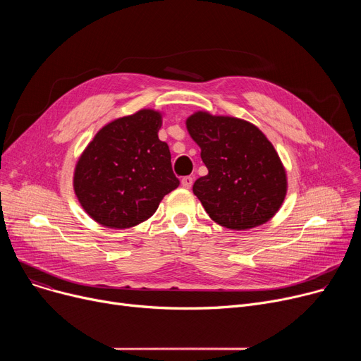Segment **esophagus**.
Returning a JSON list of instances; mask_svg holds the SVG:
<instances>
[{
    "label": "esophagus",
    "instance_id": "obj_1",
    "mask_svg": "<svg viewBox=\"0 0 361 361\" xmlns=\"http://www.w3.org/2000/svg\"><path fill=\"white\" fill-rule=\"evenodd\" d=\"M193 177H184V178H181V185L184 187V188H190L192 185H193Z\"/></svg>",
    "mask_w": 361,
    "mask_h": 361
}]
</instances>
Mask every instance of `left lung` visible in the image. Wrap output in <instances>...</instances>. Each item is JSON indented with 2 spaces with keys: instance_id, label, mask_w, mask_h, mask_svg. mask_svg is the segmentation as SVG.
<instances>
[{
  "instance_id": "1",
  "label": "left lung",
  "mask_w": 361,
  "mask_h": 361,
  "mask_svg": "<svg viewBox=\"0 0 361 361\" xmlns=\"http://www.w3.org/2000/svg\"><path fill=\"white\" fill-rule=\"evenodd\" d=\"M207 176L193 184L216 224L244 231L267 224L287 195V171L268 137L252 123L197 111L185 120Z\"/></svg>"
}]
</instances>
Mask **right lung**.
<instances>
[{"label":"right lung","instance_id":"add662e5","mask_svg":"<svg viewBox=\"0 0 361 361\" xmlns=\"http://www.w3.org/2000/svg\"><path fill=\"white\" fill-rule=\"evenodd\" d=\"M162 112L145 108L104 126L75 164L73 187L85 212L106 228L149 219L180 185L169 147L159 140Z\"/></svg>","mask_w":361,"mask_h":361}]
</instances>
